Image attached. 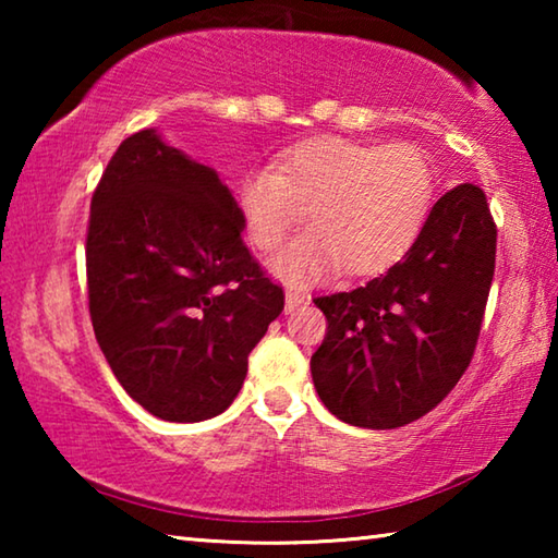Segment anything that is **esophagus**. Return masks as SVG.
<instances>
[{
  "label": "esophagus",
  "instance_id": "obj_1",
  "mask_svg": "<svg viewBox=\"0 0 558 558\" xmlns=\"http://www.w3.org/2000/svg\"><path fill=\"white\" fill-rule=\"evenodd\" d=\"M307 302H310L307 295H302V292H295V290H288L286 292V313H292V310L307 305Z\"/></svg>",
  "mask_w": 558,
  "mask_h": 558
}]
</instances>
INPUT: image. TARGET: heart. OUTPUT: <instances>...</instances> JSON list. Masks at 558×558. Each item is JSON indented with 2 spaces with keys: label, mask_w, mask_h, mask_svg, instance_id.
I'll use <instances>...</instances> for the list:
<instances>
[{
  "label": "heart",
  "mask_w": 558,
  "mask_h": 558,
  "mask_svg": "<svg viewBox=\"0 0 558 558\" xmlns=\"http://www.w3.org/2000/svg\"><path fill=\"white\" fill-rule=\"evenodd\" d=\"M245 231L272 251L305 209L313 229L270 260L288 282L323 280L344 266L349 276H376L399 263L436 199V167L426 149L369 145L347 137H313L282 153L272 169H253L241 182Z\"/></svg>",
  "instance_id": "1"
}]
</instances>
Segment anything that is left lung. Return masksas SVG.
<instances>
[{"mask_svg": "<svg viewBox=\"0 0 558 558\" xmlns=\"http://www.w3.org/2000/svg\"><path fill=\"white\" fill-rule=\"evenodd\" d=\"M495 251L485 192L458 184L384 276L315 298L327 335L310 369L327 411L349 426L386 430L436 409L475 352Z\"/></svg>", "mask_w": 558, "mask_h": 558, "instance_id": "8db88e82", "label": "left lung"}]
</instances>
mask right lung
<instances>
[{
    "instance_id": "1",
    "label": "right lung",
    "mask_w": 558,
    "mask_h": 558,
    "mask_svg": "<svg viewBox=\"0 0 558 558\" xmlns=\"http://www.w3.org/2000/svg\"><path fill=\"white\" fill-rule=\"evenodd\" d=\"M211 167L157 130L122 140L93 192L88 307L122 389L172 423L223 413L286 295L245 248Z\"/></svg>"
}]
</instances>
